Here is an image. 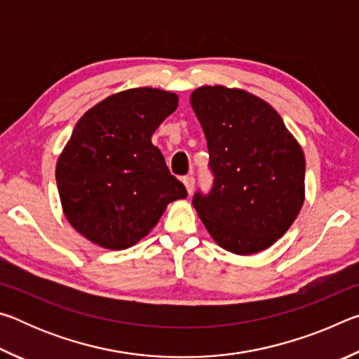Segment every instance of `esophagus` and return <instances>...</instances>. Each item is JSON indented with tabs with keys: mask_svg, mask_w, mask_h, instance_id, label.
<instances>
[{
	"mask_svg": "<svg viewBox=\"0 0 359 359\" xmlns=\"http://www.w3.org/2000/svg\"><path fill=\"white\" fill-rule=\"evenodd\" d=\"M182 182H184V185H185V188H187L188 194H191L193 188H194V177H193V175H185V177L182 179Z\"/></svg>",
	"mask_w": 359,
	"mask_h": 359,
	"instance_id": "obj_1",
	"label": "esophagus"
}]
</instances>
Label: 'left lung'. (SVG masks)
I'll return each mask as SVG.
<instances>
[{"label": "left lung", "mask_w": 359, "mask_h": 359, "mask_svg": "<svg viewBox=\"0 0 359 359\" xmlns=\"http://www.w3.org/2000/svg\"><path fill=\"white\" fill-rule=\"evenodd\" d=\"M190 104L209 149L214 185L193 205L218 245L236 255L266 250L304 204L306 158L276 109L241 88L205 85Z\"/></svg>", "instance_id": "8db88e82"}]
</instances>
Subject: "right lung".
Segmentation results:
<instances>
[{
	"mask_svg": "<svg viewBox=\"0 0 359 359\" xmlns=\"http://www.w3.org/2000/svg\"><path fill=\"white\" fill-rule=\"evenodd\" d=\"M179 106L175 93L131 88L88 109L57 161L65 217L93 244L123 250L150 233L184 184L151 135Z\"/></svg>",
	"mask_w": 359,
	"mask_h": 359,
	"instance_id": "add662e5",
	"label": "right lung"
}]
</instances>
